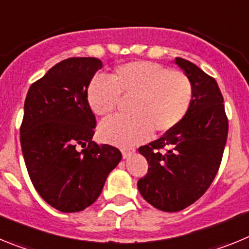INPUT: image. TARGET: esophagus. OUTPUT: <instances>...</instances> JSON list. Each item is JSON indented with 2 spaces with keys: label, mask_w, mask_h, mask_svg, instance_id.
<instances>
[{
  "label": "esophagus",
  "mask_w": 249,
  "mask_h": 249,
  "mask_svg": "<svg viewBox=\"0 0 249 249\" xmlns=\"http://www.w3.org/2000/svg\"><path fill=\"white\" fill-rule=\"evenodd\" d=\"M132 153H135V148H123L122 149L123 158H128Z\"/></svg>",
  "instance_id": "34e87169"
}]
</instances>
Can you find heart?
I'll list each match as a JSON object with an SVG mask.
<instances>
[{
    "mask_svg": "<svg viewBox=\"0 0 249 249\" xmlns=\"http://www.w3.org/2000/svg\"><path fill=\"white\" fill-rule=\"evenodd\" d=\"M120 96L132 98L131 117H114L102 122L98 136L116 146H133L155 135L175 128L187 114L193 98L191 80L179 71H169L158 63L135 61L117 66L111 80L94 78L87 89L92 112L108 117Z\"/></svg>",
    "mask_w": 249,
    "mask_h": 249,
    "instance_id": "heart-1",
    "label": "heart"
}]
</instances>
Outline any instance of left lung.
Segmentation results:
<instances>
[{
  "mask_svg": "<svg viewBox=\"0 0 249 249\" xmlns=\"http://www.w3.org/2000/svg\"><path fill=\"white\" fill-rule=\"evenodd\" d=\"M193 86L191 107L183 120L163 137L138 148L149 164L138 181L141 196L164 212L195 203L214 179L227 142L228 121L223 96L214 78L187 59L176 57ZM167 148L164 152L159 149Z\"/></svg>",
  "mask_w": 249,
  "mask_h": 249,
  "instance_id": "obj_1",
  "label": "left lung"
}]
</instances>
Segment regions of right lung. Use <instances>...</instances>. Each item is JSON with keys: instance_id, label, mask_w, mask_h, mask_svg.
Segmentation results:
<instances>
[{"instance_id": "obj_1", "label": "right lung", "mask_w": 249, "mask_h": 249, "mask_svg": "<svg viewBox=\"0 0 249 249\" xmlns=\"http://www.w3.org/2000/svg\"><path fill=\"white\" fill-rule=\"evenodd\" d=\"M101 68L94 57L67 58L31 85L26 96L22 155L38 195L61 212L91 206L122 158L120 149L92 142L96 117L87 89Z\"/></svg>"}]
</instances>
